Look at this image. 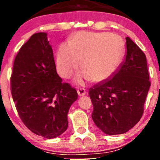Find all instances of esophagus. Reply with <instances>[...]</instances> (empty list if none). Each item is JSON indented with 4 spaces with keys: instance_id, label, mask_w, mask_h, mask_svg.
I'll return each mask as SVG.
<instances>
[{
    "instance_id": "1",
    "label": "esophagus",
    "mask_w": 160,
    "mask_h": 160,
    "mask_svg": "<svg viewBox=\"0 0 160 160\" xmlns=\"http://www.w3.org/2000/svg\"><path fill=\"white\" fill-rule=\"evenodd\" d=\"M78 93L80 96H83V95H85L86 94V91L85 89H82V88H80V89H78Z\"/></svg>"
}]
</instances>
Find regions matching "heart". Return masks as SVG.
<instances>
[{
	"mask_svg": "<svg viewBox=\"0 0 160 160\" xmlns=\"http://www.w3.org/2000/svg\"><path fill=\"white\" fill-rule=\"evenodd\" d=\"M125 52L123 40L119 36L107 33L82 32L77 33L69 43L58 47L56 66L63 78H71L80 66L82 69L76 81L103 82L113 76Z\"/></svg>",
	"mask_w": 160,
	"mask_h": 160,
	"instance_id": "b5f03b06",
	"label": "heart"
}]
</instances>
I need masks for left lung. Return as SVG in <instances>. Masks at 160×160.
<instances>
[{
	"label": "left lung",
	"instance_id": "1",
	"mask_svg": "<svg viewBox=\"0 0 160 160\" xmlns=\"http://www.w3.org/2000/svg\"><path fill=\"white\" fill-rule=\"evenodd\" d=\"M126 40L125 61L111 78L89 91L92 118L97 127L110 135L126 132L138 122L150 86L146 56L129 38Z\"/></svg>",
	"mask_w": 160,
	"mask_h": 160
}]
</instances>
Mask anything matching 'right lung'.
Instances as JSON below:
<instances>
[{
	"mask_svg": "<svg viewBox=\"0 0 160 160\" xmlns=\"http://www.w3.org/2000/svg\"><path fill=\"white\" fill-rule=\"evenodd\" d=\"M10 84L20 119L30 131L48 139L66 131L68 113L78 92L57 74L47 33L33 34L20 48Z\"/></svg>",
	"mask_w": 160,
	"mask_h": 160,
	"instance_id": "add662e5",
	"label": "right lung"
}]
</instances>
